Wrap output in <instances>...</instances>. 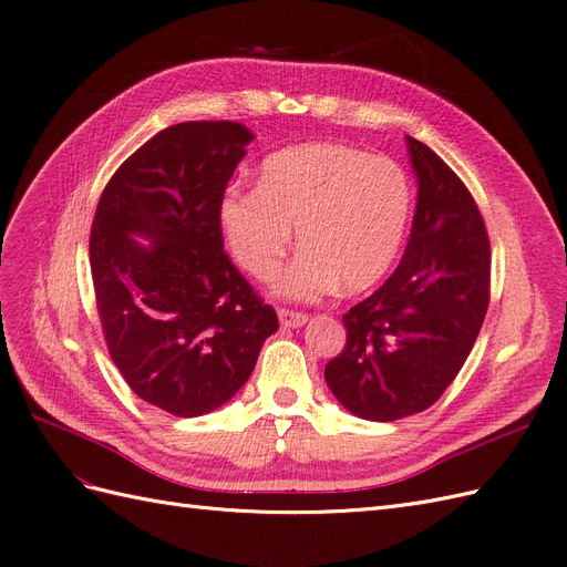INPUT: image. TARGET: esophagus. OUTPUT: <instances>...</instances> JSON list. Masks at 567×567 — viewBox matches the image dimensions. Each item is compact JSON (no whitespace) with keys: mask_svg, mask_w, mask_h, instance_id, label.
Returning <instances> with one entry per match:
<instances>
[{"mask_svg":"<svg viewBox=\"0 0 567 567\" xmlns=\"http://www.w3.org/2000/svg\"><path fill=\"white\" fill-rule=\"evenodd\" d=\"M307 317L305 312H293V310H286V307H281L279 310V321H281V326H288V329H298V326H302V323H307Z\"/></svg>","mask_w":567,"mask_h":567,"instance_id":"1","label":"esophagus"}]
</instances>
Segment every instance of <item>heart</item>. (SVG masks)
Instances as JSON below:
<instances>
[{
    "instance_id": "heart-1",
    "label": "heart",
    "mask_w": 567,
    "mask_h": 567,
    "mask_svg": "<svg viewBox=\"0 0 567 567\" xmlns=\"http://www.w3.org/2000/svg\"><path fill=\"white\" fill-rule=\"evenodd\" d=\"M414 192L404 169L346 144H307L269 156L255 188H229L219 225L236 262L271 279L296 241L302 252L279 279L293 300H315L342 281L359 293L398 257Z\"/></svg>"
}]
</instances>
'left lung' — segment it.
Returning a JSON list of instances; mask_svg holds the SVG:
<instances>
[{"label": "left lung", "mask_w": 567, "mask_h": 567, "mask_svg": "<svg viewBox=\"0 0 567 567\" xmlns=\"http://www.w3.org/2000/svg\"><path fill=\"white\" fill-rule=\"evenodd\" d=\"M416 215L390 279L342 317L346 348L323 369L338 402L367 421L425 411L456 379L489 305L483 215L435 151L406 136Z\"/></svg>", "instance_id": "8db88e82"}]
</instances>
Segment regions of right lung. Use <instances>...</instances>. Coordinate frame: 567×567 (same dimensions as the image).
<instances>
[{
	"instance_id": "1",
	"label": "right lung",
	"mask_w": 567,
	"mask_h": 567,
	"mask_svg": "<svg viewBox=\"0 0 567 567\" xmlns=\"http://www.w3.org/2000/svg\"><path fill=\"white\" fill-rule=\"evenodd\" d=\"M250 142L252 132L229 120L158 132L115 169L92 221V281L111 359L134 394L179 419L229 402L279 329L274 307L229 260L219 225Z\"/></svg>"
}]
</instances>
